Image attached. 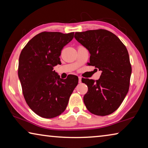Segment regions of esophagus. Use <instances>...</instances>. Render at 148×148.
<instances>
[{"instance_id":"obj_1","label":"esophagus","mask_w":148,"mask_h":148,"mask_svg":"<svg viewBox=\"0 0 148 148\" xmlns=\"http://www.w3.org/2000/svg\"><path fill=\"white\" fill-rule=\"evenodd\" d=\"M78 79H79V80H78L79 83V84L82 83V77H78Z\"/></svg>"}]
</instances>
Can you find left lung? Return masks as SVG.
I'll return each instance as SVG.
<instances>
[{
  "mask_svg": "<svg viewBox=\"0 0 148 148\" xmlns=\"http://www.w3.org/2000/svg\"><path fill=\"white\" fill-rule=\"evenodd\" d=\"M74 38L89 51V65L102 71L100 78L82 79L88 87L87 109L97 116L111 114L129 91L132 72L128 51L116 35L104 29L75 32Z\"/></svg>",
  "mask_w": 148,
  "mask_h": 148,
  "instance_id": "1",
  "label": "left lung"
}]
</instances>
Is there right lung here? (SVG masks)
<instances>
[{
    "mask_svg": "<svg viewBox=\"0 0 148 148\" xmlns=\"http://www.w3.org/2000/svg\"><path fill=\"white\" fill-rule=\"evenodd\" d=\"M74 34L40 32L29 41L19 56L18 76L24 98L30 108L44 118L61 115L78 84L77 76L63 79L53 71L61 63V50Z\"/></svg>",
    "mask_w": 148,
    "mask_h": 148,
    "instance_id": "1",
    "label": "right lung"
}]
</instances>
